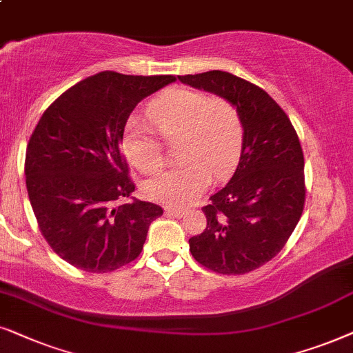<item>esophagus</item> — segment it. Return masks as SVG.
Returning <instances> with one entry per match:
<instances>
[{
	"label": "esophagus",
	"instance_id": "1",
	"mask_svg": "<svg viewBox=\"0 0 353 353\" xmlns=\"http://www.w3.org/2000/svg\"><path fill=\"white\" fill-rule=\"evenodd\" d=\"M164 213H166L168 216H172V218H182V216H185L184 210L171 208V206H166V208H164Z\"/></svg>",
	"mask_w": 353,
	"mask_h": 353
}]
</instances>
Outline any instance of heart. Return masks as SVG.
I'll return each instance as SVG.
<instances>
[{"mask_svg": "<svg viewBox=\"0 0 353 353\" xmlns=\"http://www.w3.org/2000/svg\"><path fill=\"white\" fill-rule=\"evenodd\" d=\"M147 114L166 142H176L181 164L150 177L147 199L169 206L189 205L208 189L213 176L225 181L242 153L243 124L237 108L192 88H171L150 103ZM125 157L142 172L163 164V147L153 129L130 121L122 140Z\"/></svg>", "mask_w": 353, "mask_h": 353, "instance_id": "1", "label": "heart"}]
</instances>
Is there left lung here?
<instances>
[{"label": "left lung", "instance_id": "obj_1", "mask_svg": "<svg viewBox=\"0 0 353 353\" xmlns=\"http://www.w3.org/2000/svg\"><path fill=\"white\" fill-rule=\"evenodd\" d=\"M237 108L243 143L237 169L205 206L192 256L219 274H245L283 250L305 203L303 152L292 122L263 88L224 70L177 75Z\"/></svg>", "mask_w": 353, "mask_h": 353}]
</instances>
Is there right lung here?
I'll list each match as a JSON object with an SVG mask.
<instances>
[{"instance_id":"1","label":"right lung","mask_w":353,"mask_h":353,"mask_svg":"<svg viewBox=\"0 0 353 353\" xmlns=\"http://www.w3.org/2000/svg\"><path fill=\"white\" fill-rule=\"evenodd\" d=\"M174 81L106 70L75 83L40 117L27 145V192L41 234L69 265L108 272L142 252L163 210L132 196L121 143L134 108ZM124 196L131 201L119 205Z\"/></svg>"}]
</instances>
